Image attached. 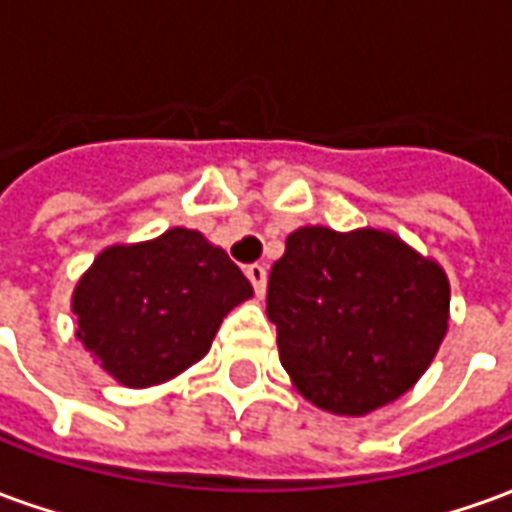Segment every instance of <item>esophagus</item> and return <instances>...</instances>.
I'll return each mask as SVG.
<instances>
[{"mask_svg":"<svg viewBox=\"0 0 512 512\" xmlns=\"http://www.w3.org/2000/svg\"><path fill=\"white\" fill-rule=\"evenodd\" d=\"M246 277H249V282H252V288H255L257 296H263V293H266V268L260 266V263L246 266Z\"/></svg>","mask_w":512,"mask_h":512,"instance_id":"obj_1","label":"esophagus"}]
</instances>
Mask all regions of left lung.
<instances>
[{"label":"left lung","mask_w":512,"mask_h":512,"mask_svg":"<svg viewBox=\"0 0 512 512\" xmlns=\"http://www.w3.org/2000/svg\"><path fill=\"white\" fill-rule=\"evenodd\" d=\"M266 312L301 395L365 417L428 370L447 332L450 282L384 230L301 227L271 266Z\"/></svg>","instance_id":"1"}]
</instances>
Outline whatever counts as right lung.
Instances as JSON below:
<instances>
[{
  "mask_svg": "<svg viewBox=\"0 0 512 512\" xmlns=\"http://www.w3.org/2000/svg\"><path fill=\"white\" fill-rule=\"evenodd\" d=\"M249 296L224 249L175 227L95 257L73 293L76 337L120 384L153 386L200 362L224 315Z\"/></svg>",
  "mask_w": 512,
  "mask_h": 512,
  "instance_id": "1",
  "label": "right lung"
}]
</instances>
